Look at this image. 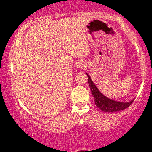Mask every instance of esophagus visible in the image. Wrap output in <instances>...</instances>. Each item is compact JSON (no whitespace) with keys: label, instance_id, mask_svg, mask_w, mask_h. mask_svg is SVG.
Segmentation results:
<instances>
[{"label":"esophagus","instance_id":"obj_1","mask_svg":"<svg viewBox=\"0 0 152 152\" xmlns=\"http://www.w3.org/2000/svg\"><path fill=\"white\" fill-rule=\"evenodd\" d=\"M78 67H80V68H82V69H85V68H86V65H85V64H83V63H80L79 64H78V66H77Z\"/></svg>","mask_w":152,"mask_h":152}]
</instances>
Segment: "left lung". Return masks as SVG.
<instances>
[{"instance_id": "left-lung-1", "label": "left lung", "mask_w": 152, "mask_h": 152, "mask_svg": "<svg viewBox=\"0 0 152 152\" xmlns=\"http://www.w3.org/2000/svg\"><path fill=\"white\" fill-rule=\"evenodd\" d=\"M87 75L88 77L89 88H90L91 94L94 98L95 104L102 111L108 112V113L109 112L120 111V110H123L129 107L131 104L133 102L134 99L129 102H121L112 100V99H108V97H106L97 89L96 86L94 85V83L92 82L91 77L87 73Z\"/></svg>"}]
</instances>
